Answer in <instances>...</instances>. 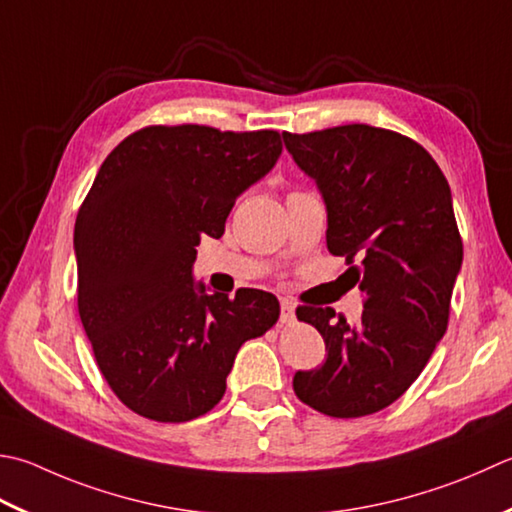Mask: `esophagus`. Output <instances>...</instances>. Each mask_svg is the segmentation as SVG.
<instances>
[{"label":"esophagus","instance_id":"obj_1","mask_svg":"<svg viewBox=\"0 0 512 512\" xmlns=\"http://www.w3.org/2000/svg\"><path fill=\"white\" fill-rule=\"evenodd\" d=\"M282 324H286V326H290V324H295V304L293 302H288V299H282Z\"/></svg>","mask_w":512,"mask_h":512}]
</instances>
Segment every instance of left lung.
<instances>
[{
  "label": "left lung",
  "instance_id": "left-lung-1",
  "mask_svg": "<svg viewBox=\"0 0 512 512\" xmlns=\"http://www.w3.org/2000/svg\"><path fill=\"white\" fill-rule=\"evenodd\" d=\"M282 137L324 199L328 250L357 259L344 275L364 295L357 324L335 322L333 308H297L328 355L295 373V395L330 417L377 413L406 393L446 333L464 259L450 186L422 146L393 130L348 124Z\"/></svg>",
  "mask_w": 512,
  "mask_h": 512
}]
</instances>
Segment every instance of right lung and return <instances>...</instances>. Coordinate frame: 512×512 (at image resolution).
Returning a JSON list of instances; mask_svg holds the SVG:
<instances>
[{"label":"right lung","mask_w":512,"mask_h":512,"mask_svg":"<svg viewBox=\"0 0 512 512\" xmlns=\"http://www.w3.org/2000/svg\"><path fill=\"white\" fill-rule=\"evenodd\" d=\"M282 155L277 130L148 126L110 153L75 222L77 306L97 366L133 413L190 422L226 393L237 350L279 302L195 284L199 237L219 239L235 199Z\"/></svg>","instance_id":"obj_1"}]
</instances>
